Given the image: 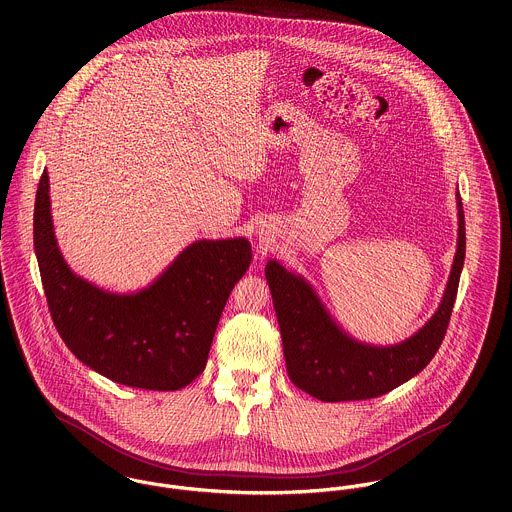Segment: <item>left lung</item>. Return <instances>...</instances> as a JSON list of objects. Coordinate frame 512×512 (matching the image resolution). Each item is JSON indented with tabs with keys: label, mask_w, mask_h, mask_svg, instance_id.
Returning a JSON list of instances; mask_svg holds the SVG:
<instances>
[{
	"label": "left lung",
	"mask_w": 512,
	"mask_h": 512,
	"mask_svg": "<svg viewBox=\"0 0 512 512\" xmlns=\"http://www.w3.org/2000/svg\"><path fill=\"white\" fill-rule=\"evenodd\" d=\"M457 199V250L436 313L398 345H370L351 337L329 313L313 286L278 260L266 264V280L280 323L284 357L293 384L323 402L382 396L422 372L438 353L465 260V217Z\"/></svg>",
	"instance_id": "8db88e82"
}]
</instances>
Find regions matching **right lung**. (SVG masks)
Returning <instances> with one entry per match:
<instances>
[{"label": "right lung", "instance_id": "1", "mask_svg": "<svg viewBox=\"0 0 512 512\" xmlns=\"http://www.w3.org/2000/svg\"><path fill=\"white\" fill-rule=\"evenodd\" d=\"M33 244L53 323L82 365L132 388L179 390L207 365L224 303L252 262L244 236L195 240L147 288L116 293L74 274L61 254L41 175Z\"/></svg>", "mask_w": 512, "mask_h": 512}]
</instances>
